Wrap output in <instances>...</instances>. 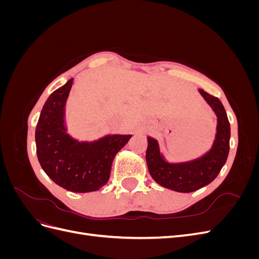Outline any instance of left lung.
Segmentation results:
<instances>
[{
    "instance_id": "left-lung-1",
    "label": "left lung",
    "mask_w": 259,
    "mask_h": 259,
    "mask_svg": "<svg viewBox=\"0 0 259 259\" xmlns=\"http://www.w3.org/2000/svg\"><path fill=\"white\" fill-rule=\"evenodd\" d=\"M199 92L217 116V133L208 152L192 161L168 163L161 154L158 142L148 137L146 161L149 173L160 186L177 192H193L210 184L229 153L230 123L222 101L203 90Z\"/></svg>"
}]
</instances>
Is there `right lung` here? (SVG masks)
Masks as SVG:
<instances>
[{
  "label": "right lung",
  "mask_w": 259,
  "mask_h": 259,
  "mask_svg": "<svg viewBox=\"0 0 259 259\" xmlns=\"http://www.w3.org/2000/svg\"><path fill=\"white\" fill-rule=\"evenodd\" d=\"M73 79L45 101L35 128L36 154L55 184L72 192H92L110 177L115 154L132 135H107L95 142H79L67 133L65 107Z\"/></svg>",
  "instance_id": "right-lung-1"
}]
</instances>
